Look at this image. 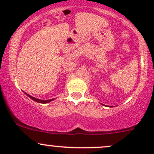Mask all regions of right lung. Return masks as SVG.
<instances>
[{"mask_svg":"<svg viewBox=\"0 0 154 154\" xmlns=\"http://www.w3.org/2000/svg\"><path fill=\"white\" fill-rule=\"evenodd\" d=\"M26 95H27L29 97V98H32V99L34 100H35V101L38 102V103H49V102H51V100H53V99H51V100H40V99H38V98H34V97L31 96V95H28V94H26Z\"/></svg>","mask_w":154,"mask_h":154,"instance_id":"add662e5","label":"right lung"}]
</instances>
